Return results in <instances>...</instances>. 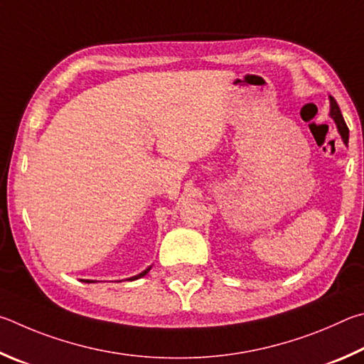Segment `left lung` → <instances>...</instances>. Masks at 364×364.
<instances>
[{
	"label": "left lung",
	"instance_id": "obj_1",
	"mask_svg": "<svg viewBox=\"0 0 364 364\" xmlns=\"http://www.w3.org/2000/svg\"><path fill=\"white\" fill-rule=\"evenodd\" d=\"M329 102H331V112H329L331 118L336 121L337 131H339L341 137L343 140V144L347 145L348 144V127L346 124V121H343V117H342V113H341V108H339V105H337L336 99L331 97V95H329Z\"/></svg>",
	"mask_w": 364,
	"mask_h": 364
}]
</instances>
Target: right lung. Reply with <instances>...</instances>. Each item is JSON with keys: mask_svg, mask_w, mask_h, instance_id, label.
Listing matches in <instances>:
<instances>
[{"mask_svg": "<svg viewBox=\"0 0 364 364\" xmlns=\"http://www.w3.org/2000/svg\"><path fill=\"white\" fill-rule=\"evenodd\" d=\"M149 272H150V267H149V269H146V270H144L142 273H139V275H136V277H132V278H129V279H131V282H132V279L142 278V277H145V275H146V273H149ZM85 283H94V282H89V279H85Z\"/></svg>", "mask_w": 364, "mask_h": 364, "instance_id": "add662e5", "label": "right lung"}]
</instances>
